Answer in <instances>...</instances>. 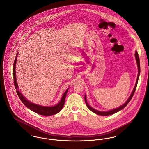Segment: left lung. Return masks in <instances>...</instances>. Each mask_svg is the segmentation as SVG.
<instances>
[{
    "mask_svg": "<svg viewBox=\"0 0 149 149\" xmlns=\"http://www.w3.org/2000/svg\"><path fill=\"white\" fill-rule=\"evenodd\" d=\"M135 59H136V64H137V66H138V77H137V79H136V81L135 83V85L134 86V88L130 96V97H128V99H127V100L121 106L119 107L116 108H115V109H113L112 110H110V111H98V110H96L94 108H93L92 107L90 106L88 103H87V100H86V95H85V103H86V105L87 107L91 111H92L93 112H94L96 114H97L99 115H102V116H108V115H112V114H113L120 110H122V109H123L128 104V103L130 102V101L131 100L134 94V92L135 91V89H136V86H137V84H138V79H139V76L140 75V61H139V56H138V52L136 51H135Z\"/></svg>",
    "mask_w": 149,
    "mask_h": 149,
    "instance_id": "1",
    "label": "left lung"
}]
</instances>
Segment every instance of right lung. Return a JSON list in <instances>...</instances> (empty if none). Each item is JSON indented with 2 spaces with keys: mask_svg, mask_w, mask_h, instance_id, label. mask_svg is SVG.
<instances>
[{
  "mask_svg": "<svg viewBox=\"0 0 149 149\" xmlns=\"http://www.w3.org/2000/svg\"><path fill=\"white\" fill-rule=\"evenodd\" d=\"M18 55V54H17ZM17 57L15 58L14 63V68H13V72H14V86L15 87V89H17V93L21 99L22 102L23 103V104L27 107L29 109L31 110L32 111L44 116H50L55 115L61 111L63 107H64V103H65V100L66 96V93L68 92V91L69 88H68L65 92H64L63 96H62V98L60 102L57 104L56 105L54 106L46 107L42 106L40 105H38L34 103H31V102L29 101L27 99H26L22 94L21 92L19 91V87L17 84V78H16V73H15V66L17 63Z\"/></svg>",
  "mask_w": 149,
  "mask_h": 149,
  "instance_id": "add662e5",
  "label": "right lung"
}]
</instances>
